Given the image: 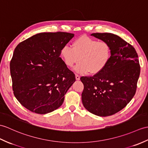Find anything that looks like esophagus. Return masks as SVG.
<instances>
[{
	"mask_svg": "<svg viewBox=\"0 0 148 148\" xmlns=\"http://www.w3.org/2000/svg\"><path fill=\"white\" fill-rule=\"evenodd\" d=\"M75 79H76V80H79L80 76L78 74H75Z\"/></svg>",
	"mask_w": 148,
	"mask_h": 148,
	"instance_id": "34e87169",
	"label": "esophagus"
}]
</instances>
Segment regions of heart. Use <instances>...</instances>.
Wrapping results in <instances>:
<instances>
[{
	"instance_id": "obj_1",
	"label": "heart",
	"mask_w": 148,
	"mask_h": 148,
	"mask_svg": "<svg viewBox=\"0 0 148 148\" xmlns=\"http://www.w3.org/2000/svg\"><path fill=\"white\" fill-rule=\"evenodd\" d=\"M60 56L68 67L75 66V71L81 74H97L104 69L112 57L110 45L106 41H98L86 36H81L73 43V47L64 46Z\"/></svg>"
}]
</instances>
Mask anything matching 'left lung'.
I'll use <instances>...</instances> for the list:
<instances>
[{
    "instance_id": "1",
    "label": "left lung",
    "mask_w": 148,
    "mask_h": 148,
    "mask_svg": "<svg viewBox=\"0 0 148 148\" xmlns=\"http://www.w3.org/2000/svg\"><path fill=\"white\" fill-rule=\"evenodd\" d=\"M106 41L112 48V57L101 73L82 76V102L92 114L106 116L121 111L134 96L140 74L138 56L132 45L112 33L91 34Z\"/></svg>"
}]
</instances>
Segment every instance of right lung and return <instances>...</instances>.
Returning <instances> with one entry per match:
<instances>
[{
  "mask_svg": "<svg viewBox=\"0 0 148 148\" xmlns=\"http://www.w3.org/2000/svg\"><path fill=\"white\" fill-rule=\"evenodd\" d=\"M66 32L41 33L18 44L10 62L12 90L29 111L45 114L62 105L75 81L60 50L74 37Z\"/></svg>",
  "mask_w": 148,
  "mask_h": 148,
  "instance_id": "right-lung-1",
  "label": "right lung"
}]
</instances>
